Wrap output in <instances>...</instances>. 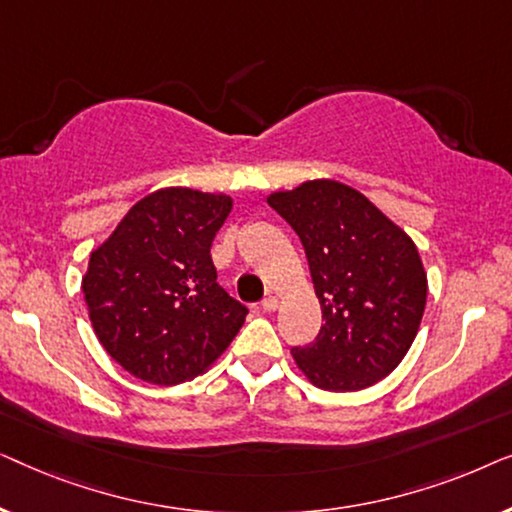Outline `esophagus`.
<instances>
[{
  "mask_svg": "<svg viewBox=\"0 0 512 512\" xmlns=\"http://www.w3.org/2000/svg\"><path fill=\"white\" fill-rule=\"evenodd\" d=\"M261 307H263L265 312H275L277 307H279V298H277V296H272V293H270V296H265V298H263Z\"/></svg>",
  "mask_w": 512,
  "mask_h": 512,
  "instance_id": "esophagus-1",
  "label": "esophagus"
}]
</instances>
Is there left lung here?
Listing matches in <instances>:
<instances>
[{"mask_svg":"<svg viewBox=\"0 0 512 512\" xmlns=\"http://www.w3.org/2000/svg\"><path fill=\"white\" fill-rule=\"evenodd\" d=\"M303 242L321 305L312 345L293 347L314 387L359 391L394 370L415 340L426 272L415 242L366 195L333 179L268 195Z\"/></svg>","mask_w":512,"mask_h":512,"instance_id":"8db88e82","label":"left lung"}]
</instances>
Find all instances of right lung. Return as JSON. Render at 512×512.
I'll return each mask as SVG.
<instances>
[{
  "instance_id": "obj_1",
  "label": "right lung",
  "mask_w": 512,
  "mask_h": 512,
  "mask_svg": "<svg viewBox=\"0 0 512 512\" xmlns=\"http://www.w3.org/2000/svg\"><path fill=\"white\" fill-rule=\"evenodd\" d=\"M230 209V195L160 188L90 254L81 291L95 335L137 380H193L242 328L247 307L221 289L209 254Z\"/></svg>"
}]
</instances>
